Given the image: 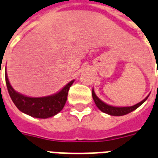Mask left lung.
I'll return each mask as SVG.
<instances>
[{
  "mask_svg": "<svg viewBox=\"0 0 158 158\" xmlns=\"http://www.w3.org/2000/svg\"><path fill=\"white\" fill-rule=\"evenodd\" d=\"M92 96L95 104L100 109L101 111L105 113V114H109V115H112V116H123V115H125V114H129V113L132 112L133 110L137 109L139 106L142 105L147 100V98H148V96L146 98H144L143 101H141L140 103H137L135 105L131 106V107H114V106L106 104L105 103H103V101H101L96 96L94 89L92 90Z\"/></svg>",
  "mask_w": 158,
  "mask_h": 158,
  "instance_id": "1",
  "label": "left lung"
}]
</instances>
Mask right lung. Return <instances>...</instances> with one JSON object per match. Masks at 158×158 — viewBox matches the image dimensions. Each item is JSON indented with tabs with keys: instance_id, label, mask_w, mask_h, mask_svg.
<instances>
[{
	"instance_id": "right-lung-1",
	"label": "right lung",
	"mask_w": 158,
	"mask_h": 158,
	"mask_svg": "<svg viewBox=\"0 0 158 158\" xmlns=\"http://www.w3.org/2000/svg\"><path fill=\"white\" fill-rule=\"evenodd\" d=\"M73 83L74 80L69 82L60 92L54 95L40 98H31L15 92L10 84L6 72V84L13 103L20 111L37 118H47L60 113L65 104L69 89Z\"/></svg>"
}]
</instances>
